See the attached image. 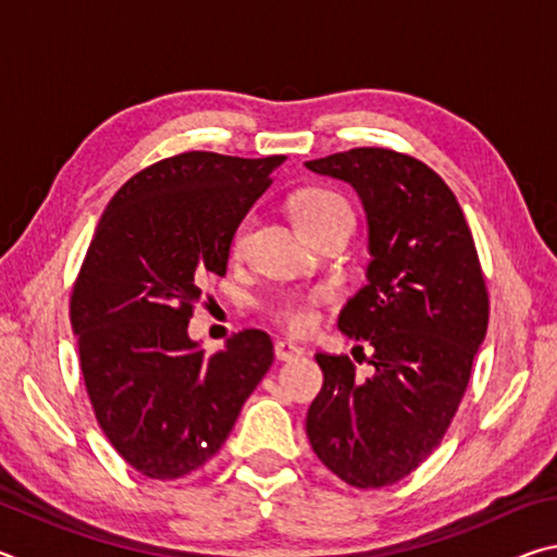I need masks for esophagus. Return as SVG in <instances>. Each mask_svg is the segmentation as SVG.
<instances>
[{"instance_id":"esophagus-1","label":"esophagus","mask_w":557,"mask_h":557,"mask_svg":"<svg viewBox=\"0 0 557 557\" xmlns=\"http://www.w3.org/2000/svg\"><path fill=\"white\" fill-rule=\"evenodd\" d=\"M301 354V348L297 346V344H292V342H277L275 344V356H277V361H295V358H299Z\"/></svg>"}]
</instances>
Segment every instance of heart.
<instances>
[{
    "mask_svg": "<svg viewBox=\"0 0 557 557\" xmlns=\"http://www.w3.org/2000/svg\"><path fill=\"white\" fill-rule=\"evenodd\" d=\"M336 211H351V209H348L344 196H338L336 191H329V188H307V191L297 194L295 201H292V215H295L297 225L317 221L322 219V215L336 213ZM250 223H252L250 215H245V219L235 225L233 238H231V250L235 256L243 250L245 238H248V231H250ZM329 299H332V289L317 287L312 292H307V295L280 297L277 301H272L268 312L282 329H287V332L307 334L309 329L317 324V309L326 305Z\"/></svg>",
    "mask_w": 557,
    "mask_h": 557,
    "instance_id": "b5f03b06",
    "label": "heart"
}]
</instances>
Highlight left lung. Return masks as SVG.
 I'll return each mask as SVG.
<instances>
[{"instance_id": "left-lung-1", "label": "left lung", "mask_w": 557, "mask_h": 557, "mask_svg": "<svg viewBox=\"0 0 557 557\" xmlns=\"http://www.w3.org/2000/svg\"><path fill=\"white\" fill-rule=\"evenodd\" d=\"M307 169L351 184L369 215V285L338 329L373 346L375 369L358 381L348 356L317 354L324 385L307 437L348 486H391L432 455L465 398L486 336V280L457 196L420 159L356 147Z\"/></svg>"}]
</instances>
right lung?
Instances as JSON below:
<instances>
[{
  "instance_id": "right-lung-1",
  "label": "right lung",
  "mask_w": 557,
  "mask_h": 557,
  "mask_svg": "<svg viewBox=\"0 0 557 557\" xmlns=\"http://www.w3.org/2000/svg\"><path fill=\"white\" fill-rule=\"evenodd\" d=\"M282 154L184 152L120 186L71 295L81 371L98 425L149 479L203 467L270 371L260 329L206 354L188 338L203 282L225 275L235 225L272 184Z\"/></svg>"
}]
</instances>
